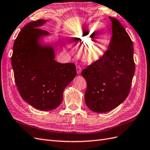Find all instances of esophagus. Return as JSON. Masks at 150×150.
<instances>
[{
  "label": "esophagus",
  "mask_w": 150,
  "mask_h": 150,
  "mask_svg": "<svg viewBox=\"0 0 150 150\" xmlns=\"http://www.w3.org/2000/svg\"><path fill=\"white\" fill-rule=\"evenodd\" d=\"M76 71L78 74H80V72H81V68L79 65H76Z\"/></svg>",
  "instance_id": "esophagus-1"
}]
</instances>
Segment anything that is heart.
<instances>
[{"mask_svg": "<svg viewBox=\"0 0 150 150\" xmlns=\"http://www.w3.org/2000/svg\"><path fill=\"white\" fill-rule=\"evenodd\" d=\"M95 25L81 28L72 35V37L78 40L79 45H83L81 53L84 61L93 62L100 59L107 52L110 37L107 32L100 36L93 37L95 31Z\"/></svg>", "mask_w": 150, "mask_h": 150, "instance_id": "b5f03b06", "label": "heart"}]
</instances>
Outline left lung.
<instances>
[{"instance_id":"obj_1","label":"left lung","mask_w":150,"mask_h":150,"mask_svg":"<svg viewBox=\"0 0 150 150\" xmlns=\"http://www.w3.org/2000/svg\"><path fill=\"white\" fill-rule=\"evenodd\" d=\"M109 18L112 36L108 48L81 72L87 83L85 103L91 110L98 113L110 111L126 99L135 72L130 36L118 20Z\"/></svg>"}]
</instances>
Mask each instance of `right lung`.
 Segmentation results:
<instances>
[{
	"instance_id": "add662e5",
	"label": "right lung",
	"mask_w": 150,
	"mask_h": 150,
	"mask_svg": "<svg viewBox=\"0 0 150 150\" xmlns=\"http://www.w3.org/2000/svg\"><path fill=\"white\" fill-rule=\"evenodd\" d=\"M46 21L38 19L22 28L14 41L11 57L19 95L35 108L44 111L59 106L64 89L76 76L74 63L56 62L53 48L38 43L41 36L49 34L38 28Z\"/></svg>"
}]
</instances>
